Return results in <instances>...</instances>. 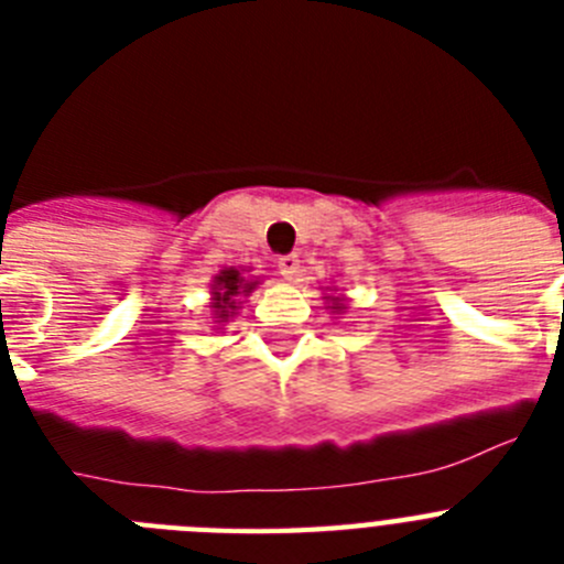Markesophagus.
I'll use <instances>...</instances> for the list:
<instances>
[{
  "label": "esophagus",
  "instance_id": "34e87169",
  "mask_svg": "<svg viewBox=\"0 0 564 564\" xmlns=\"http://www.w3.org/2000/svg\"><path fill=\"white\" fill-rule=\"evenodd\" d=\"M299 262H302V259H299V253H282V257L276 259V268H279V273H282V276H296L299 273Z\"/></svg>",
  "mask_w": 564,
  "mask_h": 564
}]
</instances>
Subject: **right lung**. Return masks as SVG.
I'll list each match as a JSON object with an SVG mask.
<instances>
[{
	"label": "right lung",
	"instance_id": "1",
	"mask_svg": "<svg viewBox=\"0 0 564 564\" xmlns=\"http://www.w3.org/2000/svg\"><path fill=\"white\" fill-rule=\"evenodd\" d=\"M257 282H246V279L239 276V271H223L217 276V285H214V316L217 318H228V313L237 307V293H248Z\"/></svg>",
	"mask_w": 564,
	"mask_h": 564
}]
</instances>
